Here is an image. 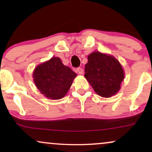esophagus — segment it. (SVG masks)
<instances>
[{
    "mask_svg": "<svg viewBox=\"0 0 152 152\" xmlns=\"http://www.w3.org/2000/svg\"><path fill=\"white\" fill-rule=\"evenodd\" d=\"M76 71H77V72H78L79 74H83V69H82V68H81V67L77 68V69H76Z\"/></svg>",
    "mask_w": 152,
    "mask_h": 152,
    "instance_id": "1",
    "label": "esophagus"
}]
</instances>
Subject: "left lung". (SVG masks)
I'll list each match as a JSON object with an SVG mask.
<instances>
[{
	"label": "left lung",
	"mask_w": 152,
	"mask_h": 152,
	"mask_svg": "<svg viewBox=\"0 0 152 152\" xmlns=\"http://www.w3.org/2000/svg\"><path fill=\"white\" fill-rule=\"evenodd\" d=\"M84 76L96 93L109 98L119 91L124 74L121 64L114 57L94 52L88 56Z\"/></svg>",
	"instance_id": "1"
}]
</instances>
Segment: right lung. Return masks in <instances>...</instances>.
Here are the masks:
<instances>
[{
	"instance_id": "obj_1",
	"label": "right lung",
	"mask_w": 152,
	"mask_h": 152,
	"mask_svg": "<svg viewBox=\"0 0 152 152\" xmlns=\"http://www.w3.org/2000/svg\"><path fill=\"white\" fill-rule=\"evenodd\" d=\"M77 76L69 67L64 66L58 57L38 66L34 72V82L41 94L48 99L63 98Z\"/></svg>"
}]
</instances>
